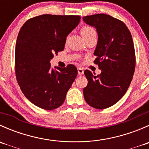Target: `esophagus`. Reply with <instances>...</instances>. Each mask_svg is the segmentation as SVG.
Returning <instances> with one entry per match:
<instances>
[{"label":"esophagus","mask_w":149,"mask_h":149,"mask_svg":"<svg viewBox=\"0 0 149 149\" xmlns=\"http://www.w3.org/2000/svg\"><path fill=\"white\" fill-rule=\"evenodd\" d=\"M84 69L81 68H78V73L79 75H83L84 74Z\"/></svg>","instance_id":"34e87169"}]
</instances>
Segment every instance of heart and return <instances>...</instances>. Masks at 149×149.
Segmentation results:
<instances>
[{"label": "heart", "instance_id": "heart-1", "mask_svg": "<svg viewBox=\"0 0 149 149\" xmlns=\"http://www.w3.org/2000/svg\"><path fill=\"white\" fill-rule=\"evenodd\" d=\"M94 32H96L94 29L88 26H84L81 29V34L83 36V37H86V36L89 35V34H92Z\"/></svg>", "mask_w": 149, "mask_h": 149}]
</instances>
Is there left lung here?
Here are the masks:
<instances>
[{"label": "left lung", "instance_id": "obj_1", "mask_svg": "<svg viewBox=\"0 0 149 149\" xmlns=\"http://www.w3.org/2000/svg\"><path fill=\"white\" fill-rule=\"evenodd\" d=\"M83 20L97 29L94 63L102 70L97 76L88 70L84 71L88 80L84 99L92 107L105 109L118 102L131 83L136 67L134 45L126 25L109 15H91L84 16Z\"/></svg>", "mask_w": 149, "mask_h": 149}]
</instances>
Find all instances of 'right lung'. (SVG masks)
<instances>
[{"instance_id": "add662e5", "label": "right lung", "mask_w": 149, "mask_h": 149, "mask_svg": "<svg viewBox=\"0 0 149 149\" xmlns=\"http://www.w3.org/2000/svg\"><path fill=\"white\" fill-rule=\"evenodd\" d=\"M79 16L44 14L29 19L18 34L15 71L25 97L36 106L52 110L63 104L77 76L76 66L52 68L54 54L64 49L66 37L79 24Z\"/></svg>"}]
</instances>
